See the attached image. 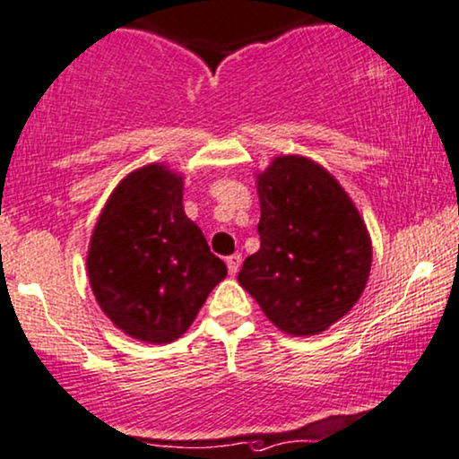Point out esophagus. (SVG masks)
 <instances>
[{
  "mask_svg": "<svg viewBox=\"0 0 459 459\" xmlns=\"http://www.w3.org/2000/svg\"><path fill=\"white\" fill-rule=\"evenodd\" d=\"M226 266H229L230 275H237V271H239V266H241V256H239V254H233V256L226 258Z\"/></svg>",
  "mask_w": 459,
  "mask_h": 459,
  "instance_id": "1",
  "label": "esophagus"
}]
</instances>
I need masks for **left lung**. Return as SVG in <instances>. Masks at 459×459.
Masks as SVG:
<instances>
[{
    "mask_svg": "<svg viewBox=\"0 0 459 459\" xmlns=\"http://www.w3.org/2000/svg\"><path fill=\"white\" fill-rule=\"evenodd\" d=\"M256 188L260 249L237 280L286 334H320L367 288L373 263L367 224L333 173L305 156H275L256 173Z\"/></svg>",
    "mask_w": 459,
    "mask_h": 459,
    "instance_id": "8db88e82",
    "label": "left lung"
}]
</instances>
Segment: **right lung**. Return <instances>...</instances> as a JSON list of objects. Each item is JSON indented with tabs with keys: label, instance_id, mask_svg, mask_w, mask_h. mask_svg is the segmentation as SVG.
Instances as JSON below:
<instances>
[{
	"label": "right lung",
	"instance_id": "add662e5",
	"mask_svg": "<svg viewBox=\"0 0 459 459\" xmlns=\"http://www.w3.org/2000/svg\"><path fill=\"white\" fill-rule=\"evenodd\" d=\"M182 195V173L139 167L112 190L91 235L92 294L116 328L143 343L179 339L226 277Z\"/></svg>",
	"mask_w": 459,
	"mask_h": 459
}]
</instances>
